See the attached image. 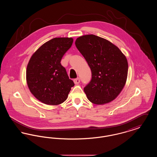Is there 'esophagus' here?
Segmentation results:
<instances>
[{
	"label": "esophagus",
	"mask_w": 157,
	"mask_h": 157,
	"mask_svg": "<svg viewBox=\"0 0 157 157\" xmlns=\"http://www.w3.org/2000/svg\"><path fill=\"white\" fill-rule=\"evenodd\" d=\"M74 82L75 84H78V83H79L80 82V79L79 78H76V79L74 80Z\"/></svg>",
	"instance_id": "1"
}]
</instances>
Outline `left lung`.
Returning a JSON list of instances; mask_svg holds the SVG:
<instances>
[{
	"instance_id": "8db88e82",
	"label": "left lung",
	"mask_w": 157,
	"mask_h": 157,
	"mask_svg": "<svg viewBox=\"0 0 157 157\" xmlns=\"http://www.w3.org/2000/svg\"><path fill=\"white\" fill-rule=\"evenodd\" d=\"M75 45L90 66L92 79L83 88L92 103L102 105L115 99L127 81L125 56L111 42L94 35L78 37Z\"/></svg>"
}]
</instances>
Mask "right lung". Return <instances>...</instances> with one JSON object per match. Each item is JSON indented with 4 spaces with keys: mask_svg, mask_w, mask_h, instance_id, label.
Returning <instances> with one entry per match:
<instances>
[{
    "mask_svg": "<svg viewBox=\"0 0 157 157\" xmlns=\"http://www.w3.org/2000/svg\"><path fill=\"white\" fill-rule=\"evenodd\" d=\"M73 40L71 37L52 39L42 45L30 58L26 69L28 86L34 97L44 104H62L75 85L60 63Z\"/></svg>",
    "mask_w": 157,
    "mask_h": 157,
    "instance_id": "1",
    "label": "right lung"
}]
</instances>
